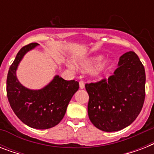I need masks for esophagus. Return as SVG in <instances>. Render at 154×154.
<instances>
[{
    "mask_svg": "<svg viewBox=\"0 0 154 154\" xmlns=\"http://www.w3.org/2000/svg\"><path fill=\"white\" fill-rule=\"evenodd\" d=\"M79 85H80V89H84V87H85L84 82L81 81V82H79Z\"/></svg>",
    "mask_w": 154,
    "mask_h": 154,
    "instance_id": "1",
    "label": "esophagus"
}]
</instances>
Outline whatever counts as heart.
Here are the masks:
<instances>
[{
    "label": "heart",
    "mask_w": 154,
    "mask_h": 154,
    "mask_svg": "<svg viewBox=\"0 0 154 154\" xmlns=\"http://www.w3.org/2000/svg\"><path fill=\"white\" fill-rule=\"evenodd\" d=\"M103 57L102 56H97V57H94L88 58L86 60H82L80 66L83 71H92L95 68L97 67L99 65H101V63L102 62ZM107 65H103L97 69L94 72V75L98 77L102 73L105 69H106Z\"/></svg>",
    "instance_id": "b5f03b06"
}]
</instances>
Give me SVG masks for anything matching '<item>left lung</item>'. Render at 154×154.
I'll return each instance as SVG.
<instances>
[{
    "mask_svg": "<svg viewBox=\"0 0 154 154\" xmlns=\"http://www.w3.org/2000/svg\"><path fill=\"white\" fill-rule=\"evenodd\" d=\"M90 122L105 132L119 131L132 124L146 97L145 68L136 53H125L108 79L85 84Z\"/></svg>",
    "mask_w": 154,
    "mask_h": 154,
    "instance_id": "8db88e82",
    "label": "left lung"
}]
</instances>
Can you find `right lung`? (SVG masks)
<instances>
[{
    "instance_id": "right-lung-1",
    "label": "right lung",
    "mask_w": 154,
    "mask_h": 154,
    "mask_svg": "<svg viewBox=\"0 0 154 154\" xmlns=\"http://www.w3.org/2000/svg\"><path fill=\"white\" fill-rule=\"evenodd\" d=\"M38 45L30 43L18 52L8 70L6 91L12 109L23 123L33 129H46L63 119L70 100L79 89V83L56 76L48 85L39 90L23 86L17 78L16 70L25 53Z\"/></svg>"
}]
</instances>
